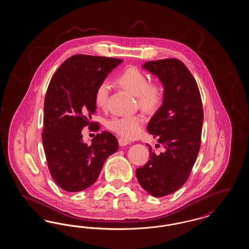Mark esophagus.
Returning a JSON list of instances; mask_svg holds the SVG:
<instances>
[{
	"label": "esophagus",
	"instance_id": "1",
	"mask_svg": "<svg viewBox=\"0 0 249 249\" xmlns=\"http://www.w3.org/2000/svg\"><path fill=\"white\" fill-rule=\"evenodd\" d=\"M130 142L124 138H119V144L120 146H126L127 144H129Z\"/></svg>",
	"mask_w": 249,
	"mask_h": 249
}]
</instances>
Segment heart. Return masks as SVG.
I'll list each match as a JSON object with an SVG mask.
<instances>
[{"label":"heart","instance_id":"obj_1","mask_svg":"<svg viewBox=\"0 0 249 249\" xmlns=\"http://www.w3.org/2000/svg\"><path fill=\"white\" fill-rule=\"evenodd\" d=\"M118 83L136 96L138 105L146 113H154L163 99V88L160 83H149L147 76L137 67L131 66L122 71L118 77ZM110 85L103 81L95 90V105L99 108L107 107ZM107 128L125 139H135L142 133L143 119L142 116L114 117L107 121Z\"/></svg>","mask_w":249,"mask_h":249}]
</instances>
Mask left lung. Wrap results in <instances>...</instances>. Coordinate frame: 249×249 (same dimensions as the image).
<instances>
[{
	"instance_id": "left-lung-1",
	"label": "left lung",
	"mask_w": 249,
	"mask_h": 249,
	"mask_svg": "<svg viewBox=\"0 0 249 249\" xmlns=\"http://www.w3.org/2000/svg\"><path fill=\"white\" fill-rule=\"evenodd\" d=\"M164 87L162 106L147 125L164 151L156 154L151 145L149 160L136 170L143 190L163 197L180 189L188 180L201 146L203 110L201 94L190 70L178 59L147 61L142 65Z\"/></svg>"
}]
</instances>
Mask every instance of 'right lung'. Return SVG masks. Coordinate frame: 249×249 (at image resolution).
I'll list each match as a JSON object with an SVG mask.
<instances>
[{
    "mask_svg": "<svg viewBox=\"0 0 249 249\" xmlns=\"http://www.w3.org/2000/svg\"><path fill=\"white\" fill-rule=\"evenodd\" d=\"M123 60L74 55L66 59L48 85L44 105L43 145L48 169L57 185L77 192L93 185L105 161L119 149L109 131L98 133L91 144L83 142L82 129L94 126L95 90L108 73Z\"/></svg>",
    "mask_w": 249,
    "mask_h": 249,
    "instance_id": "obj_1",
    "label": "right lung"
}]
</instances>
